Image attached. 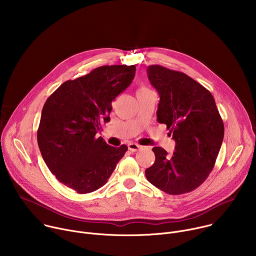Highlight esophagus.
<instances>
[{"label":"esophagus","instance_id":"34e87169","mask_svg":"<svg viewBox=\"0 0 256 256\" xmlns=\"http://www.w3.org/2000/svg\"><path fill=\"white\" fill-rule=\"evenodd\" d=\"M128 150H130V151H132V152H136V151H140V150L142 149V147H140V144H134V142H130V144H128Z\"/></svg>","mask_w":256,"mask_h":256}]
</instances>
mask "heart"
I'll return each instance as SVG.
<instances>
[{"mask_svg":"<svg viewBox=\"0 0 256 256\" xmlns=\"http://www.w3.org/2000/svg\"><path fill=\"white\" fill-rule=\"evenodd\" d=\"M140 89H142V88H140Z\"/></svg>","mask_w":256,"mask_h":256,"instance_id":"b5f03b06","label":"heart"}]
</instances>
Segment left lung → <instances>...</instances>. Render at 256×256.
Returning <instances> with one entry per match:
<instances>
[{
  "instance_id": "1",
  "label": "left lung",
  "mask_w": 256,
  "mask_h": 256,
  "mask_svg": "<svg viewBox=\"0 0 256 256\" xmlns=\"http://www.w3.org/2000/svg\"><path fill=\"white\" fill-rule=\"evenodd\" d=\"M160 101L157 120L165 124L175 140L168 155L154 147L155 163L146 177L168 194L192 192L214 168L224 138V124L210 92L184 72L153 64L147 68Z\"/></svg>"
}]
</instances>
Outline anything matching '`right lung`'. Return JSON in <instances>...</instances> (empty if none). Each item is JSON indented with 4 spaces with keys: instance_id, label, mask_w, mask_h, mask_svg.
I'll list each match as a JSON object with an SVG mask.
<instances>
[{
    "instance_id": "add662e5",
    "label": "right lung",
    "mask_w": 256,
    "mask_h": 256,
    "mask_svg": "<svg viewBox=\"0 0 256 256\" xmlns=\"http://www.w3.org/2000/svg\"><path fill=\"white\" fill-rule=\"evenodd\" d=\"M136 66H102L62 84L46 101L38 142L56 178L78 194L103 186L128 147L109 146L96 134L110 120L112 102L132 83Z\"/></svg>"
}]
</instances>
